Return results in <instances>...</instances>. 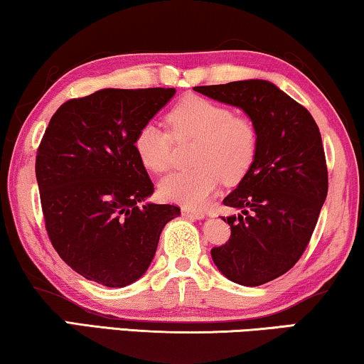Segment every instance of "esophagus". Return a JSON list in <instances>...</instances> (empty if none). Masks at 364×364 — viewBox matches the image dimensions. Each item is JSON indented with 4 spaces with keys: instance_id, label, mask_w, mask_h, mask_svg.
I'll return each mask as SVG.
<instances>
[{
    "instance_id": "esophagus-1",
    "label": "esophagus",
    "mask_w": 364,
    "mask_h": 364,
    "mask_svg": "<svg viewBox=\"0 0 364 364\" xmlns=\"http://www.w3.org/2000/svg\"><path fill=\"white\" fill-rule=\"evenodd\" d=\"M181 214L184 217H191V219H204V215H205L203 210H196L191 208H181Z\"/></svg>"
}]
</instances>
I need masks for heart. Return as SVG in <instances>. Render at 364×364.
<instances>
[{
  "label": "heart",
  "mask_w": 364,
  "mask_h": 364,
  "mask_svg": "<svg viewBox=\"0 0 364 364\" xmlns=\"http://www.w3.org/2000/svg\"><path fill=\"white\" fill-rule=\"evenodd\" d=\"M175 139H194L189 170L164 178L160 193L186 208H203L219 184H235L250 170L258 150V130L250 117L203 96H184L168 112ZM134 147L150 171L164 173L173 164V136L154 122L137 130Z\"/></svg>",
  "instance_id": "1"
}]
</instances>
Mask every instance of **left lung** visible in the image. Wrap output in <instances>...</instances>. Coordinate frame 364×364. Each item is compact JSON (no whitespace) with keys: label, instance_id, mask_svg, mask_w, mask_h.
<instances>
[{"label":"left lung","instance_id":"8db88e82","mask_svg":"<svg viewBox=\"0 0 364 364\" xmlns=\"http://www.w3.org/2000/svg\"><path fill=\"white\" fill-rule=\"evenodd\" d=\"M194 91L242 107L258 130L250 170L224 204L230 238L210 250L225 278L259 286L299 262L311 242L328 191L322 137L306 107L264 80L196 86Z\"/></svg>","mask_w":364,"mask_h":364}]
</instances>
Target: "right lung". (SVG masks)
Returning <instances> with one entry per match:
<instances>
[{"mask_svg": "<svg viewBox=\"0 0 364 364\" xmlns=\"http://www.w3.org/2000/svg\"><path fill=\"white\" fill-rule=\"evenodd\" d=\"M175 88H107L58 107L41 140L36 176L53 248L83 278L107 287L137 281L155 257L171 204H145L154 193L134 147L137 130Z\"/></svg>", "mask_w": 364, "mask_h": 364, "instance_id": "right-lung-1", "label": "right lung"}]
</instances>
